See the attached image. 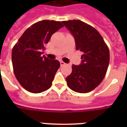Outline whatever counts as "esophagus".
Listing matches in <instances>:
<instances>
[{"label":"esophagus","mask_w":127,"mask_h":127,"mask_svg":"<svg viewBox=\"0 0 127 127\" xmlns=\"http://www.w3.org/2000/svg\"><path fill=\"white\" fill-rule=\"evenodd\" d=\"M60 64H61V66H64L66 64L65 63H64L63 61L60 62Z\"/></svg>","instance_id":"esophagus-1"}]
</instances>
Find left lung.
<instances>
[{"mask_svg": "<svg viewBox=\"0 0 127 127\" xmlns=\"http://www.w3.org/2000/svg\"><path fill=\"white\" fill-rule=\"evenodd\" d=\"M73 35L76 49L83 53L80 65L72 66V72L66 78L68 86L78 93H88L102 82L109 63V50L100 33L86 23L78 20L63 21Z\"/></svg>", "mask_w": 127, "mask_h": 127, "instance_id": "obj_1", "label": "left lung"}]
</instances>
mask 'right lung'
I'll return each mask as SVG.
<instances>
[{"mask_svg":"<svg viewBox=\"0 0 127 127\" xmlns=\"http://www.w3.org/2000/svg\"><path fill=\"white\" fill-rule=\"evenodd\" d=\"M64 26L54 20H41L25 31L12 51L13 70L17 80L30 92L38 94L51 88L60 63L41 54L51 37Z\"/></svg>","mask_w":127,"mask_h":127,"instance_id":"right-lung-1","label":"right lung"}]
</instances>
